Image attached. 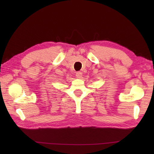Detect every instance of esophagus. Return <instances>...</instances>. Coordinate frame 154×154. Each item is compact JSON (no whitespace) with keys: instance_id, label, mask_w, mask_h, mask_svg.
<instances>
[{"instance_id":"obj_1","label":"esophagus","mask_w":154,"mask_h":154,"mask_svg":"<svg viewBox=\"0 0 154 154\" xmlns=\"http://www.w3.org/2000/svg\"><path fill=\"white\" fill-rule=\"evenodd\" d=\"M82 75H83V73H81V71L76 72V77L78 78H81V77H82Z\"/></svg>"}]
</instances>
